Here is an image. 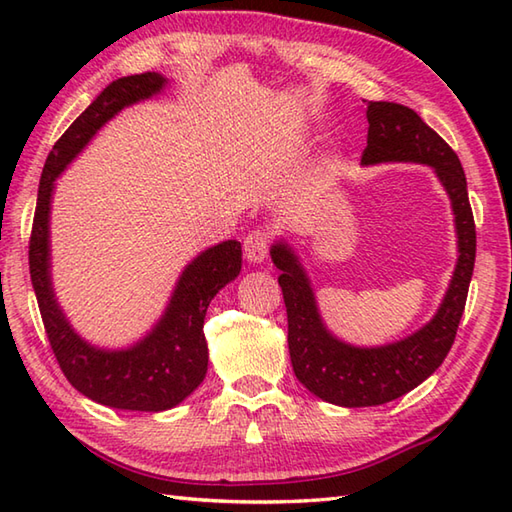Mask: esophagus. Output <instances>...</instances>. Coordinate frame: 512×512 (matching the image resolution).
<instances>
[{
    "instance_id": "obj_1",
    "label": "esophagus",
    "mask_w": 512,
    "mask_h": 512,
    "mask_svg": "<svg viewBox=\"0 0 512 512\" xmlns=\"http://www.w3.org/2000/svg\"><path fill=\"white\" fill-rule=\"evenodd\" d=\"M268 244H270V239L264 231L248 233L244 239V257L250 264H262L268 257Z\"/></svg>"
}]
</instances>
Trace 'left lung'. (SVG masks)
Masks as SVG:
<instances>
[{"mask_svg":"<svg viewBox=\"0 0 512 512\" xmlns=\"http://www.w3.org/2000/svg\"><path fill=\"white\" fill-rule=\"evenodd\" d=\"M363 165L418 162L436 171L449 193L458 233V264L433 319L396 343L356 347L325 328L310 279L284 239L270 248L281 270L279 286L288 312V350L299 383L339 407H376L405 396L447 358L469 295L475 266V222L460 158L422 118L405 105L367 103Z\"/></svg>","mask_w":512,"mask_h":512,"instance_id":"obj_1","label":"left lung"}]
</instances>
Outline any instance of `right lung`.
Segmentation results:
<instances>
[{
	"mask_svg": "<svg viewBox=\"0 0 512 512\" xmlns=\"http://www.w3.org/2000/svg\"><path fill=\"white\" fill-rule=\"evenodd\" d=\"M167 79L145 72L112 81L54 143L41 173L30 235V279L48 341L74 389L101 405L165 411L180 405L206 376L209 347L204 317L211 299L242 270V244L228 239L206 248L182 270L167 310L147 336L125 350H105L81 339L54 297L50 275V204L54 180L94 134L125 107L162 92Z\"/></svg>",
	"mask_w": 512,
	"mask_h": 512,
	"instance_id": "right-lung-1",
	"label": "right lung"
}]
</instances>
